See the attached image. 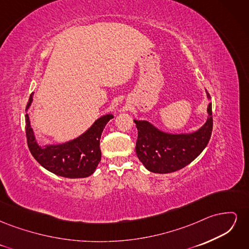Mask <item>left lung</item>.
Instances as JSON below:
<instances>
[{"instance_id":"1","label":"left lung","mask_w":249,"mask_h":249,"mask_svg":"<svg viewBox=\"0 0 249 249\" xmlns=\"http://www.w3.org/2000/svg\"><path fill=\"white\" fill-rule=\"evenodd\" d=\"M208 99L210 94L207 92ZM209 116L199 130L189 134H170L157 129L146 120H136L138 138L136 154L144 167L155 173H169L190 164L202 152L212 135V104Z\"/></svg>"}]
</instances>
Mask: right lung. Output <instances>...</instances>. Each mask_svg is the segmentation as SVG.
Instances as JSON below:
<instances>
[{
  "instance_id": "add662e5",
  "label": "right lung",
  "mask_w": 249,
  "mask_h": 249,
  "mask_svg": "<svg viewBox=\"0 0 249 249\" xmlns=\"http://www.w3.org/2000/svg\"><path fill=\"white\" fill-rule=\"evenodd\" d=\"M32 101L33 93L30 95L26 110L31 106ZM112 118V114L104 115L96 119L78 138L61 144H49L41 147L35 139L29 115L26 114V136L29 149L42 167L57 176L69 178H87L92 175L101 162V136L105 125Z\"/></svg>"
}]
</instances>
